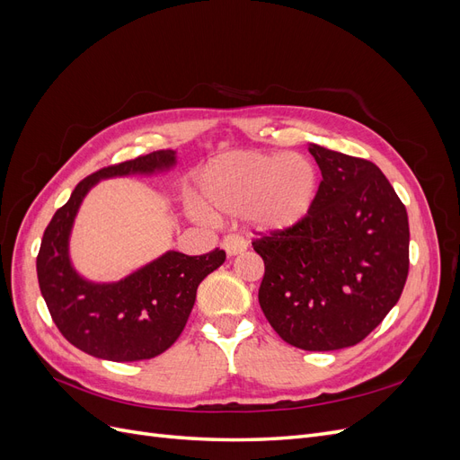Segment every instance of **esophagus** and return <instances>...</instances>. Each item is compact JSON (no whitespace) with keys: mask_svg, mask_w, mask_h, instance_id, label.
Listing matches in <instances>:
<instances>
[{"mask_svg":"<svg viewBox=\"0 0 460 460\" xmlns=\"http://www.w3.org/2000/svg\"><path fill=\"white\" fill-rule=\"evenodd\" d=\"M222 247H225V252L228 257H235V255H242L245 249H247V242L240 235H226L225 240H222Z\"/></svg>","mask_w":460,"mask_h":460,"instance_id":"esophagus-1","label":"esophagus"}]
</instances>
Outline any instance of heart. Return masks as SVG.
Instances as JSON below:
<instances>
[{
    "mask_svg": "<svg viewBox=\"0 0 460 460\" xmlns=\"http://www.w3.org/2000/svg\"><path fill=\"white\" fill-rule=\"evenodd\" d=\"M314 164L301 153L232 151L208 161L199 174L203 207L191 205L198 220L213 215L243 217L267 232H286L309 217L316 199Z\"/></svg>",
    "mask_w": 460,
    "mask_h": 460,
    "instance_id": "heart-1",
    "label": "heart"
}]
</instances>
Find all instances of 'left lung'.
I'll return each instance as SVG.
<instances>
[{"label":"left lung","instance_id":"obj_1","mask_svg":"<svg viewBox=\"0 0 460 460\" xmlns=\"http://www.w3.org/2000/svg\"><path fill=\"white\" fill-rule=\"evenodd\" d=\"M323 182L299 226L253 242L264 261L259 305L305 351L357 345L399 301L409 274V217L374 163L311 144Z\"/></svg>","mask_w":460,"mask_h":460}]
</instances>
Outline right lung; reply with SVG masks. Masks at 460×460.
<instances>
[{
    "mask_svg": "<svg viewBox=\"0 0 460 460\" xmlns=\"http://www.w3.org/2000/svg\"><path fill=\"white\" fill-rule=\"evenodd\" d=\"M176 166V151L163 149L97 171L73 190L41 238L38 284L55 326L80 351L132 363L161 355L182 333L198 286L226 259L222 249L190 257L166 252L119 282H92L76 272L68 252L78 208L105 178L164 174Z\"/></svg>",
    "mask_w": 460,
    "mask_h": 460,
    "instance_id": "1",
    "label": "right lung"
}]
</instances>
